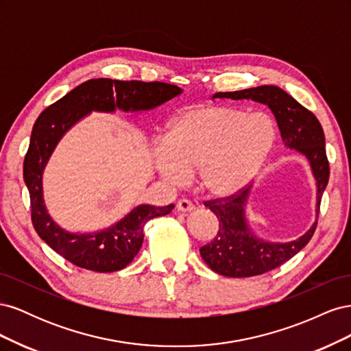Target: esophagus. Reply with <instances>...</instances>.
<instances>
[{"label": "esophagus", "mask_w": 351, "mask_h": 351, "mask_svg": "<svg viewBox=\"0 0 351 351\" xmlns=\"http://www.w3.org/2000/svg\"><path fill=\"white\" fill-rule=\"evenodd\" d=\"M176 208H177V210L178 212H190V210H193V204L190 200H187V199H180L178 202H177V205H176Z\"/></svg>", "instance_id": "esophagus-1"}]
</instances>
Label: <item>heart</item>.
<instances>
[{
	"label": "heart",
	"instance_id": "b5f03b06",
	"mask_svg": "<svg viewBox=\"0 0 351 351\" xmlns=\"http://www.w3.org/2000/svg\"><path fill=\"white\" fill-rule=\"evenodd\" d=\"M274 143L275 125L267 114L193 105L168 124L164 146L155 151V168L171 184L197 169L206 195L227 197L256 178Z\"/></svg>",
	"mask_w": 351,
	"mask_h": 351
}]
</instances>
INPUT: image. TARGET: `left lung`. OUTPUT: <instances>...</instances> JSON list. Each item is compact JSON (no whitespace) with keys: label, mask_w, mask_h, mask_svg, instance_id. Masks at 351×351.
<instances>
[{"label":"left lung","mask_w":351,"mask_h":351,"mask_svg":"<svg viewBox=\"0 0 351 351\" xmlns=\"http://www.w3.org/2000/svg\"><path fill=\"white\" fill-rule=\"evenodd\" d=\"M214 98L252 99L268 105L277 120L284 145L303 154L311 164L317 187V214L328 184L329 162L322 125L315 114L297 102L291 95L272 84L236 92H218L212 97ZM249 192L250 189H243L232 196L205 202V206L218 218L219 228L215 239L200 247V256L212 271L224 277H254L281 267L309 243L317 226V221H315L311 230L300 239L289 243H269L258 239L250 231L244 214Z\"/></svg>","instance_id":"obj_1"}]
</instances>
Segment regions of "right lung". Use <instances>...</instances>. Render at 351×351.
I'll return each mask as SVG.
<instances>
[{
    "mask_svg": "<svg viewBox=\"0 0 351 351\" xmlns=\"http://www.w3.org/2000/svg\"><path fill=\"white\" fill-rule=\"evenodd\" d=\"M180 93L182 89L176 84L162 82L90 79L40 112L25 156L23 178L30 195L32 224L38 236L66 261L95 272L125 268L142 247L146 222L168 215L174 205H139L112 227L92 234L64 231L49 217L42 195V173L61 137L92 111H147Z\"/></svg>",
    "mask_w": 351,
    "mask_h": 351,
    "instance_id": "1",
    "label": "right lung"
}]
</instances>
